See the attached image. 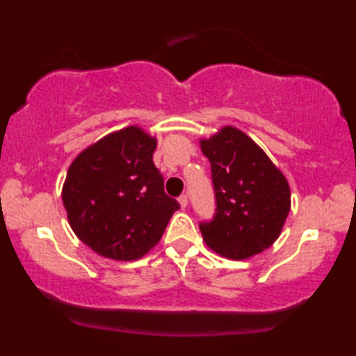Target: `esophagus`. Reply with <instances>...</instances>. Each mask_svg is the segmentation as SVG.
Returning a JSON list of instances; mask_svg holds the SVG:
<instances>
[{
  "label": "esophagus",
  "instance_id": "esophagus-1",
  "mask_svg": "<svg viewBox=\"0 0 356 356\" xmlns=\"http://www.w3.org/2000/svg\"><path fill=\"white\" fill-rule=\"evenodd\" d=\"M178 202H179V206H181L183 209L186 207L188 206V196H186V194H181V196L178 197Z\"/></svg>",
  "mask_w": 356,
  "mask_h": 356
}]
</instances>
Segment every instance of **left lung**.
<instances>
[{
    "mask_svg": "<svg viewBox=\"0 0 356 356\" xmlns=\"http://www.w3.org/2000/svg\"><path fill=\"white\" fill-rule=\"evenodd\" d=\"M211 162L217 209L199 225L204 241L228 259H248L274 245L290 212V186L267 154L235 126L201 139Z\"/></svg>",
    "mask_w": 356,
    "mask_h": 356,
    "instance_id": "left-lung-1",
    "label": "left lung"
}]
</instances>
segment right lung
I'll list each match as a JSON object with an SVG mask.
<instances>
[{"mask_svg": "<svg viewBox=\"0 0 356 356\" xmlns=\"http://www.w3.org/2000/svg\"><path fill=\"white\" fill-rule=\"evenodd\" d=\"M157 139L139 126L106 134L72 160L63 184L67 222L79 240L113 261H136L162 238L179 204L154 165Z\"/></svg>", "mask_w": 356, "mask_h": 356, "instance_id": "right-lung-1", "label": "right lung"}]
</instances>
